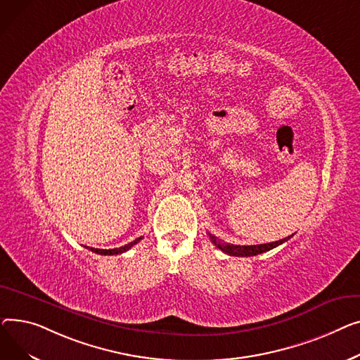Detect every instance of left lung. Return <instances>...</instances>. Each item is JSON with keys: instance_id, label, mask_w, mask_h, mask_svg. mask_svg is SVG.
<instances>
[{"instance_id": "left-lung-1", "label": "left lung", "mask_w": 360, "mask_h": 360, "mask_svg": "<svg viewBox=\"0 0 360 360\" xmlns=\"http://www.w3.org/2000/svg\"><path fill=\"white\" fill-rule=\"evenodd\" d=\"M292 237V236H290ZM290 237H286L283 240L274 241V243H267V244H259V245H234L229 243H224L221 241L218 237L209 234L210 241H212L221 251L226 252L228 256H236V257H250V256H257L262 255V252H266L274 247H278L281 244H283L285 241H288Z\"/></svg>"}]
</instances>
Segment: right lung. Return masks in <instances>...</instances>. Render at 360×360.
<instances>
[{"label": "right lung", "mask_w": 360, "mask_h": 360, "mask_svg": "<svg viewBox=\"0 0 360 360\" xmlns=\"http://www.w3.org/2000/svg\"><path fill=\"white\" fill-rule=\"evenodd\" d=\"M142 240V237H139V238H136L135 241H132V243H129V244H126V245H123V247H119V248H113V250H101V248H90L93 252H97V255H103V256H113V255H122V252H124V251H128L131 247H134L136 243H139Z\"/></svg>", "instance_id": "right-lung-1"}]
</instances>
